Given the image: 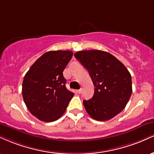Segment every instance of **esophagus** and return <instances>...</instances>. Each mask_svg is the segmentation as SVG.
<instances>
[{"instance_id": "obj_1", "label": "esophagus", "mask_w": 154, "mask_h": 154, "mask_svg": "<svg viewBox=\"0 0 154 154\" xmlns=\"http://www.w3.org/2000/svg\"><path fill=\"white\" fill-rule=\"evenodd\" d=\"M82 89H79V90H77V92H78V93L79 94H81V93H82Z\"/></svg>"}]
</instances>
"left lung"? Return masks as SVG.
Returning a JSON list of instances; mask_svg holds the SVG:
<instances>
[{"instance_id":"left-lung-1","label":"left lung","mask_w":154,"mask_h":154,"mask_svg":"<svg viewBox=\"0 0 154 154\" xmlns=\"http://www.w3.org/2000/svg\"><path fill=\"white\" fill-rule=\"evenodd\" d=\"M75 57L88 70L95 87L93 97L83 100L87 112L98 121L117 116L132 94V79L127 68L113 55L100 50L79 51Z\"/></svg>"}]
</instances>
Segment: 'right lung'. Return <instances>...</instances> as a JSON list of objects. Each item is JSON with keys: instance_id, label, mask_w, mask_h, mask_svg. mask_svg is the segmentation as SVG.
<instances>
[{"instance_id": "obj_1", "label": "right lung", "mask_w": 154, "mask_h": 154, "mask_svg": "<svg viewBox=\"0 0 154 154\" xmlns=\"http://www.w3.org/2000/svg\"><path fill=\"white\" fill-rule=\"evenodd\" d=\"M72 55L71 51H47L25 75L22 85L24 103L31 113L42 121L59 119L73 97L74 93L66 89L63 76Z\"/></svg>"}]
</instances>
